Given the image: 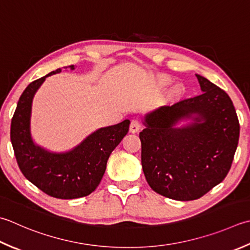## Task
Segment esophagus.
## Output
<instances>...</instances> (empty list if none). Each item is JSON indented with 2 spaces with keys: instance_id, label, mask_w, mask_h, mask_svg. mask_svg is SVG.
Instances as JSON below:
<instances>
[{
  "instance_id": "34e87169",
  "label": "esophagus",
  "mask_w": 250,
  "mask_h": 250,
  "mask_svg": "<svg viewBox=\"0 0 250 250\" xmlns=\"http://www.w3.org/2000/svg\"><path fill=\"white\" fill-rule=\"evenodd\" d=\"M141 129V122L139 120H132L131 124H130V132L131 133H136V132H139V130Z\"/></svg>"
}]
</instances>
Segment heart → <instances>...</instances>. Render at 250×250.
Instances as JSON below:
<instances>
[{
    "mask_svg": "<svg viewBox=\"0 0 250 250\" xmlns=\"http://www.w3.org/2000/svg\"><path fill=\"white\" fill-rule=\"evenodd\" d=\"M164 82H165V83H168V80H165Z\"/></svg>",
    "mask_w": 250,
    "mask_h": 250,
    "instance_id": "heart-1",
    "label": "heart"
}]
</instances>
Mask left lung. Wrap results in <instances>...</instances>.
Segmentation results:
<instances>
[{"label":"left lung","instance_id":"8db88e82","mask_svg":"<svg viewBox=\"0 0 250 250\" xmlns=\"http://www.w3.org/2000/svg\"><path fill=\"white\" fill-rule=\"evenodd\" d=\"M203 93L163 106L144 118L142 168L151 189L175 200H194L221 183L232 166L239 122L229 96L196 75ZM192 122L177 127L180 121Z\"/></svg>","mask_w":250,"mask_h":250}]
</instances>
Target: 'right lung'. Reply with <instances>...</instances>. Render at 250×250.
<instances>
[{
    "instance_id": "1",
    "label": "right lung",
    "mask_w": 250,
    "mask_h": 250,
    "mask_svg": "<svg viewBox=\"0 0 250 250\" xmlns=\"http://www.w3.org/2000/svg\"><path fill=\"white\" fill-rule=\"evenodd\" d=\"M69 68L73 70L75 66ZM61 71L58 68L24 89L12 119L11 141L24 178L52 197L73 199L87 196L99 187L111 151L128 133L130 120L96 130L66 153H53L37 145L30 130L33 97L46 77Z\"/></svg>"
}]
</instances>
